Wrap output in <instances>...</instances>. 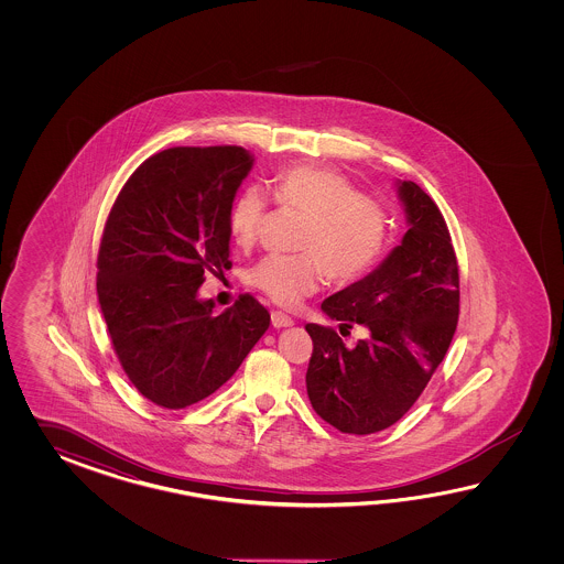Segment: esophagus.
I'll return each mask as SVG.
<instances>
[{
	"label": "esophagus",
	"instance_id": "34e87169",
	"mask_svg": "<svg viewBox=\"0 0 564 564\" xmlns=\"http://www.w3.org/2000/svg\"><path fill=\"white\" fill-rule=\"evenodd\" d=\"M270 318H272V326H274V328H286V326H292V324H294V321H292L288 314L280 311L272 312V314H270Z\"/></svg>",
	"mask_w": 564,
	"mask_h": 564
}]
</instances>
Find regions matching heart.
<instances>
[{
	"mask_svg": "<svg viewBox=\"0 0 564 564\" xmlns=\"http://www.w3.org/2000/svg\"><path fill=\"white\" fill-rule=\"evenodd\" d=\"M280 207L311 217L296 256H268L253 265L248 282L284 308H296L324 278L350 284L369 274L391 238V216L381 202L359 192L335 169L292 165L272 183ZM268 214V197L256 183L241 187L229 205V238L252 248Z\"/></svg>",
	"mask_w": 564,
	"mask_h": 564,
	"instance_id": "b5f03b06",
	"label": "heart"
}]
</instances>
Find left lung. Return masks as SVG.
<instances>
[{
    "instance_id": "obj_1",
    "label": "left lung",
    "mask_w": 564,
    "mask_h": 564,
    "mask_svg": "<svg viewBox=\"0 0 564 564\" xmlns=\"http://www.w3.org/2000/svg\"><path fill=\"white\" fill-rule=\"evenodd\" d=\"M408 212L401 246L369 276L336 292L323 311L340 334L360 323L368 338L347 348L335 328L306 324L312 409L338 432L369 435L401 420L444 360L459 316V272L440 207L413 181L399 183Z\"/></svg>"
}]
</instances>
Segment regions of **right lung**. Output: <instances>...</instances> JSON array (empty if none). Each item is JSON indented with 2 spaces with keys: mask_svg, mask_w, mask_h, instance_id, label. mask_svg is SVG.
Listing matches in <instances>:
<instances>
[{
  "mask_svg": "<svg viewBox=\"0 0 564 564\" xmlns=\"http://www.w3.org/2000/svg\"><path fill=\"white\" fill-rule=\"evenodd\" d=\"M253 156L236 144L171 147L134 169L108 214L96 292L137 391L183 409L216 393L270 326L252 294L214 314L205 272L229 262V205Z\"/></svg>",
  "mask_w": 564,
  "mask_h": 564,
  "instance_id": "right-lung-1",
  "label": "right lung"
}]
</instances>
